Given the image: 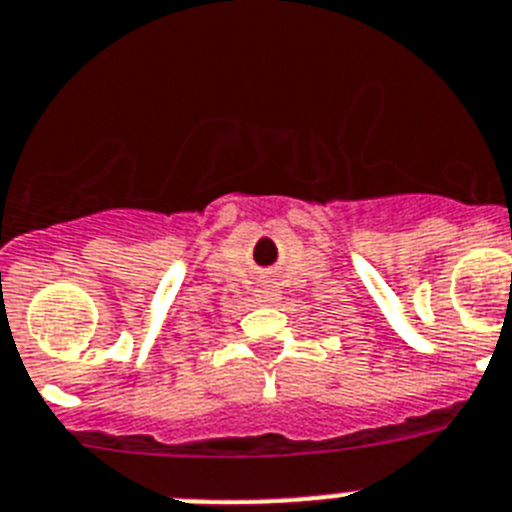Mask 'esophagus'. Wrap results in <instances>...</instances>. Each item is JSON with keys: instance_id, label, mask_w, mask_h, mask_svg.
<instances>
[{"instance_id": "1", "label": "esophagus", "mask_w": 512, "mask_h": 512, "mask_svg": "<svg viewBox=\"0 0 512 512\" xmlns=\"http://www.w3.org/2000/svg\"><path fill=\"white\" fill-rule=\"evenodd\" d=\"M278 296H281V291H278V286H275L273 281H262L260 288H257V299H260V304H275Z\"/></svg>"}]
</instances>
